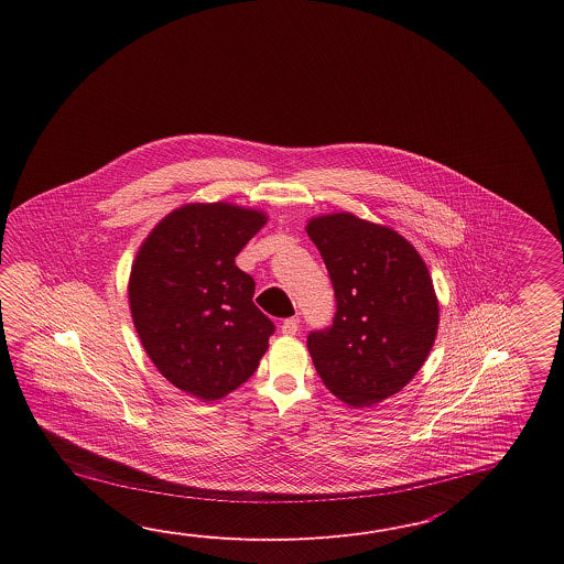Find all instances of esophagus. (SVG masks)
<instances>
[{
  "instance_id": "1",
  "label": "esophagus",
  "mask_w": 564,
  "mask_h": 564,
  "mask_svg": "<svg viewBox=\"0 0 564 564\" xmlns=\"http://www.w3.org/2000/svg\"><path fill=\"white\" fill-rule=\"evenodd\" d=\"M300 330V318L299 316H290L284 323H282V335L294 336Z\"/></svg>"
}]
</instances>
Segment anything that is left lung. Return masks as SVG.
Here are the masks:
<instances>
[{
    "instance_id": "obj_1",
    "label": "left lung",
    "mask_w": 564,
    "mask_h": 564,
    "mask_svg": "<svg viewBox=\"0 0 564 564\" xmlns=\"http://www.w3.org/2000/svg\"><path fill=\"white\" fill-rule=\"evenodd\" d=\"M333 282V324L308 350L323 383L352 408L395 395L420 371L437 335V299L420 253L393 229L350 214L306 226Z\"/></svg>"
}]
</instances>
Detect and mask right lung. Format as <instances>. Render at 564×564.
Masks as SVG:
<instances>
[{
    "mask_svg": "<svg viewBox=\"0 0 564 564\" xmlns=\"http://www.w3.org/2000/svg\"><path fill=\"white\" fill-rule=\"evenodd\" d=\"M264 224L236 205H185L137 253L132 323L159 372L189 395L214 401L246 383L276 330L253 304V278L236 265Z\"/></svg>",
    "mask_w": 564,
    "mask_h": 564,
    "instance_id": "obj_1",
    "label": "right lung"
}]
</instances>
